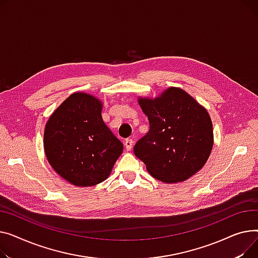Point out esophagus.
<instances>
[{"label":"esophagus","mask_w":258,"mask_h":258,"mask_svg":"<svg viewBox=\"0 0 258 258\" xmlns=\"http://www.w3.org/2000/svg\"><path fill=\"white\" fill-rule=\"evenodd\" d=\"M125 147H126V149L128 151H130L132 149V147H133V141L131 139H127L125 141Z\"/></svg>","instance_id":"34e87169"}]
</instances>
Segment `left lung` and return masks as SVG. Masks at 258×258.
Masks as SVG:
<instances>
[{"instance_id":"8db88e82","label":"left lung","mask_w":258,"mask_h":258,"mask_svg":"<svg viewBox=\"0 0 258 258\" xmlns=\"http://www.w3.org/2000/svg\"><path fill=\"white\" fill-rule=\"evenodd\" d=\"M150 129L135 144L134 154L150 175L165 183L185 181L206 163L214 146L207 110L178 87L155 99L139 98Z\"/></svg>"}]
</instances>
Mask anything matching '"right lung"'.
<instances>
[{"label":"right lung","instance_id":"right-lung-1","mask_svg":"<svg viewBox=\"0 0 258 258\" xmlns=\"http://www.w3.org/2000/svg\"><path fill=\"white\" fill-rule=\"evenodd\" d=\"M102 107L96 97L75 93L45 124V156L54 171L76 186L103 182L123 152V144L103 122Z\"/></svg>","mask_w":258,"mask_h":258}]
</instances>
